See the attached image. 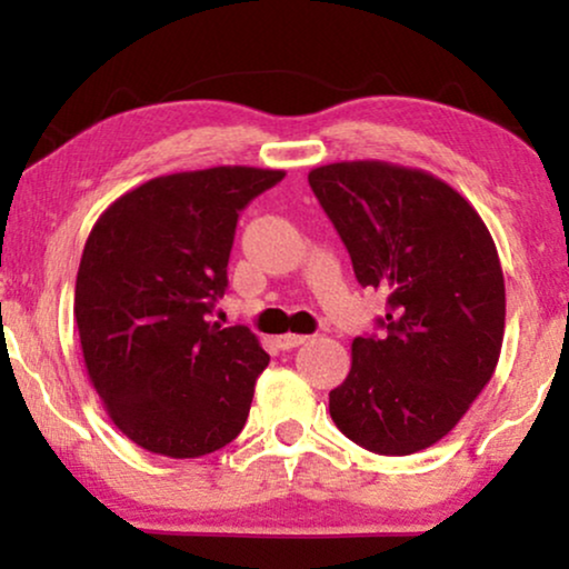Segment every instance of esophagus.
Returning <instances> with one entry per match:
<instances>
[{
	"label": "esophagus",
	"mask_w": 569,
	"mask_h": 569,
	"mask_svg": "<svg viewBox=\"0 0 569 569\" xmlns=\"http://www.w3.org/2000/svg\"><path fill=\"white\" fill-rule=\"evenodd\" d=\"M306 341H308V337H302V333H282V337L277 339V345L282 349H295V347L306 345Z\"/></svg>",
	"instance_id": "obj_1"
}]
</instances>
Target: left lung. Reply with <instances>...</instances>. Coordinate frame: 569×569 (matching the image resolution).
<instances>
[{"label":"left lung","instance_id":"8db88e82","mask_svg":"<svg viewBox=\"0 0 569 569\" xmlns=\"http://www.w3.org/2000/svg\"><path fill=\"white\" fill-rule=\"evenodd\" d=\"M347 246L357 282L388 295L372 337L329 393L341 432L380 456H409L453 430L489 383L505 333V279L487 224L425 170L380 160L308 173Z\"/></svg>","mask_w":569,"mask_h":569}]
</instances>
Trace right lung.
I'll return each instance as SVG.
<instances>
[{"mask_svg":"<svg viewBox=\"0 0 569 569\" xmlns=\"http://www.w3.org/2000/svg\"><path fill=\"white\" fill-rule=\"evenodd\" d=\"M282 178L246 166L160 176L90 230L74 287L84 368L139 448L199 458L243 430L269 355L246 326L209 313L228 290L240 212Z\"/></svg>","mask_w":569,"mask_h":569,"instance_id":"add662e5","label":"right lung"}]
</instances>
